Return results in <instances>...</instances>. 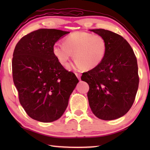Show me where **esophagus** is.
I'll list each match as a JSON object with an SVG mask.
<instances>
[{
    "instance_id": "1",
    "label": "esophagus",
    "mask_w": 150,
    "mask_h": 150,
    "mask_svg": "<svg viewBox=\"0 0 150 150\" xmlns=\"http://www.w3.org/2000/svg\"><path fill=\"white\" fill-rule=\"evenodd\" d=\"M75 75H76V76H77V77L79 79H81V75L80 74V73H75Z\"/></svg>"
}]
</instances>
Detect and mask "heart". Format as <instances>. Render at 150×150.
Wrapping results in <instances>:
<instances>
[{
	"instance_id": "obj_1",
	"label": "heart",
	"mask_w": 150,
	"mask_h": 150,
	"mask_svg": "<svg viewBox=\"0 0 150 150\" xmlns=\"http://www.w3.org/2000/svg\"><path fill=\"white\" fill-rule=\"evenodd\" d=\"M107 50L104 38L98 34L75 31L67 36L64 44L56 43L53 47L54 55L64 66L69 64L72 54L77 68L91 69L103 62Z\"/></svg>"
}]
</instances>
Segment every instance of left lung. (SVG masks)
Returning a JSON list of instances; mask_svg holds the SVG:
<instances>
[{
    "mask_svg": "<svg viewBox=\"0 0 150 150\" xmlns=\"http://www.w3.org/2000/svg\"><path fill=\"white\" fill-rule=\"evenodd\" d=\"M107 43L104 60L96 68L82 73L81 80L90 86L89 104L98 119L111 120L124 115L132 108L137 92V60L126 39L109 30H90Z\"/></svg>",
    "mask_w": 150,
    "mask_h": 150,
    "instance_id": "8db88e82",
    "label": "left lung"
}]
</instances>
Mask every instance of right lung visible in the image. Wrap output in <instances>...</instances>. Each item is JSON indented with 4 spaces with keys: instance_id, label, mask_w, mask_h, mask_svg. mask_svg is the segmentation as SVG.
<instances>
[{
    "instance_id": "obj_1",
    "label": "right lung",
    "mask_w": 150,
    "mask_h": 150,
    "mask_svg": "<svg viewBox=\"0 0 150 150\" xmlns=\"http://www.w3.org/2000/svg\"><path fill=\"white\" fill-rule=\"evenodd\" d=\"M69 33L39 29L24 36L15 47L12 75L19 101L28 115L40 122H53L62 115L79 82L53 52L57 41Z\"/></svg>"
}]
</instances>
